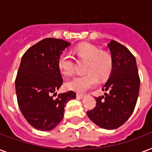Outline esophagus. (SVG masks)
I'll list each match as a JSON object with an SVG mask.
<instances>
[{"label":"esophagus","mask_w":152,"mask_h":152,"mask_svg":"<svg viewBox=\"0 0 152 152\" xmlns=\"http://www.w3.org/2000/svg\"><path fill=\"white\" fill-rule=\"evenodd\" d=\"M76 96H77V98H79V99H83V98L85 97V95H83V94H77Z\"/></svg>","instance_id":"1"}]
</instances>
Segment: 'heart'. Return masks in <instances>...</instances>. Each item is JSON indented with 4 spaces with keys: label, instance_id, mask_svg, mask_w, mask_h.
I'll list each match as a JSON object with an SVG mask.
<instances>
[{
    "label": "heart",
    "instance_id": "b5f03b06",
    "mask_svg": "<svg viewBox=\"0 0 152 152\" xmlns=\"http://www.w3.org/2000/svg\"><path fill=\"white\" fill-rule=\"evenodd\" d=\"M80 58L88 60L85 72L87 74L76 76L65 83L69 90L83 93L97 85L98 78L105 80L110 75L113 69V58L110 53L101 51L97 46L90 43H81L75 48ZM57 65L64 76H72L74 72V61L71 55L63 53L60 55Z\"/></svg>",
    "mask_w": 152,
    "mask_h": 152
}]
</instances>
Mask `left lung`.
Segmentation results:
<instances>
[{"instance_id":"1","label":"left lung","mask_w":152,"mask_h":152,"mask_svg":"<svg viewBox=\"0 0 152 152\" xmlns=\"http://www.w3.org/2000/svg\"><path fill=\"white\" fill-rule=\"evenodd\" d=\"M108 47L113 66L102 90L109 91V93L95 98L96 106L87 114L98 126L114 129L121 126L134 110L140 80L137 61L132 53L114 40H111Z\"/></svg>"}]
</instances>
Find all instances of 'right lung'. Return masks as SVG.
<instances>
[{
  "label": "right lung",
  "instance_id": "right-lung-1",
  "mask_svg": "<svg viewBox=\"0 0 152 152\" xmlns=\"http://www.w3.org/2000/svg\"><path fill=\"white\" fill-rule=\"evenodd\" d=\"M69 46L62 39L47 38L23 55L15 81L18 105L27 122L38 130L54 129L64 117L67 102L76 97L72 91L57 99L52 95L63 83L57 61Z\"/></svg>",
  "mask_w": 152,
  "mask_h": 152
}]
</instances>
